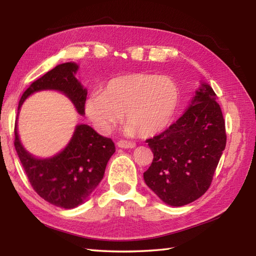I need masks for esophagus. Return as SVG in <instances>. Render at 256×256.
<instances>
[{
  "label": "esophagus",
  "instance_id": "esophagus-1",
  "mask_svg": "<svg viewBox=\"0 0 256 256\" xmlns=\"http://www.w3.org/2000/svg\"><path fill=\"white\" fill-rule=\"evenodd\" d=\"M116 145L120 148H134L135 146H136V144H135L134 142H130V140H118Z\"/></svg>",
  "mask_w": 256,
  "mask_h": 256
}]
</instances>
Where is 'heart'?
<instances>
[{"mask_svg": "<svg viewBox=\"0 0 256 256\" xmlns=\"http://www.w3.org/2000/svg\"><path fill=\"white\" fill-rule=\"evenodd\" d=\"M178 103L179 89L172 78L132 74L111 79L102 94H91L86 100L84 111L103 134L112 132L123 114L128 134L153 136L170 123Z\"/></svg>", "mask_w": 256, "mask_h": 256, "instance_id": "1", "label": "heart"}]
</instances>
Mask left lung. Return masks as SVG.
<instances>
[{"instance_id": "1", "label": "left lung", "mask_w": 256, "mask_h": 256, "mask_svg": "<svg viewBox=\"0 0 256 256\" xmlns=\"http://www.w3.org/2000/svg\"><path fill=\"white\" fill-rule=\"evenodd\" d=\"M146 143L154 158L144 180L160 199L180 206L200 198L210 187L226 144L224 120L214 89L201 84L186 112Z\"/></svg>"}]
</instances>
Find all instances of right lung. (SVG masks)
Here are the masks:
<instances>
[{
  "instance_id": "1",
  "label": "right lung",
  "mask_w": 256,
  "mask_h": 256,
  "mask_svg": "<svg viewBox=\"0 0 256 256\" xmlns=\"http://www.w3.org/2000/svg\"><path fill=\"white\" fill-rule=\"evenodd\" d=\"M78 64H58L34 81L22 96L24 100L42 90H57L66 94L79 114H84L86 90L74 77ZM14 146L32 189L48 202L64 209L84 204L102 180L108 160L116 152L111 138L101 136L86 124L76 126L68 145L50 158H36L22 145L18 125L14 128Z\"/></svg>"
}]
</instances>
